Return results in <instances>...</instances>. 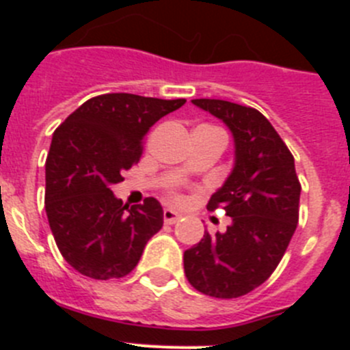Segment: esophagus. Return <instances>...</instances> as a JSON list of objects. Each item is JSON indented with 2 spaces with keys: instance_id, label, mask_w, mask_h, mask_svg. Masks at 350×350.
<instances>
[{
  "instance_id": "obj_1",
  "label": "esophagus",
  "mask_w": 350,
  "mask_h": 350,
  "mask_svg": "<svg viewBox=\"0 0 350 350\" xmlns=\"http://www.w3.org/2000/svg\"><path fill=\"white\" fill-rule=\"evenodd\" d=\"M163 219H165L166 224H175L180 219V213L172 208H165L163 210Z\"/></svg>"
}]
</instances>
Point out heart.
Returning a JSON list of instances; mask_svg holds the SVG:
<instances>
[{
	"mask_svg": "<svg viewBox=\"0 0 350 350\" xmlns=\"http://www.w3.org/2000/svg\"><path fill=\"white\" fill-rule=\"evenodd\" d=\"M170 196H172L173 200H180V194H178L177 191H175V189H172V191H170Z\"/></svg>",
	"mask_w": 350,
	"mask_h": 350,
	"instance_id": "b5f03b06",
	"label": "heart"
}]
</instances>
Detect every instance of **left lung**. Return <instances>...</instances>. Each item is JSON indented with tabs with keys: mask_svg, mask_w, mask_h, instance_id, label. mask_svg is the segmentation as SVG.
Listing matches in <instances>:
<instances>
[{
	"mask_svg": "<svg viewBox=\"0 0 350 350\" xmlns=\"http://www.w3.org/2000/svg\"><path fill=\"white\" fill-rule=\"evenodd\" d=\"M221 119L234 138V168L206 208H224L231 224L224 233L205 231L184 252L191 286L213 298H238L275 271L299 215L301 184L295 157L259 110L224 100H193Z\"/></svg>",
	"mask_w": 350,
	"mask_h": 350,
	"instance_id": "left-lung-1",
	"label": "left lung"
}]
</instances>
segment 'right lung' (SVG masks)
Listing matches in <instances>:
<instances>
[{
	"mask_svg": "<svg viewBox=\"0 0 350 350\" xmlns=\"http://www.w3.org/2000/svg\"><path fill=\"white\" fill-rule=\"evenodd\" d=\"M184 103L128 92L94 96L54 131L45 212L57 249L79 273L96 280L126 277L163 228L156 198L129 208L110 187L140 161L148 129Z\"/></svg>",
	"mask_w": 350,
	"mask_h": 350,
	"instance_id": "right-lung-1",
	"label": "right lung"
}]
</instances>
